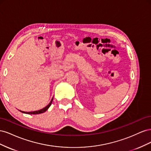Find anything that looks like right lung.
<instances>
[{
	"label": "right lung",
	"mask_w": 151,
	"mask_h": 151,
	"mask_svg": "<svg viewBox=\"0 0 151 151\" xmlns=\"http://www.w3.org/2000/svg\"><path fill=\"white\" fill-rule=\"evenodd\" d=\"M53 98H52V100H51V101L50 102V103L47 105V106H45V108H42V109H40V110H38V111H29V112H27V111H21V110H19L21 112H22V113H26V114H29V115H36V114H40V113H44V112H45L46 111L47 109L49 108V107L51 106V104H52V101H53Z\"/></svg>",
	"instance_id": "add662e5"
}]
</instances>
